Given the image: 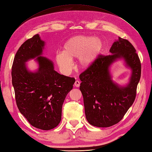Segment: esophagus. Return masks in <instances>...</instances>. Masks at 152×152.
Segmentation results:
<instances>
[{
  "instance_id": "1",
  "label": "esophagus",
  "mask_w": 152,
  "mask_h": 152,
  "mask_svg": "<svg viewBox=\"0 0 152 152\" xmlns=\"http://www.w3.org/2000/svg\"><path fill=\"white\" fill-rule=\"evenodd\" d=\"M80 81H79V80H76L75 82V83H74V86H75V87H77V88H78V87H79V86H80Z\"/></svg>"
}]
</instances>
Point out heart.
Here are the masks:
<instances>
[{"label": "heart", "mask_w": 152, "mask_h": 152, "mask_svg": "<svg viewBox=\"0 0 152 152\" xmlns=\"http://www.w3.org/2000/svg\"><path fill=\"white\" fill-rule=\"evenodd\" d=\"M104 49V42L93 36L78 35L70 38L63 46L62 52L55 56L59 68L65 73L72 68V60L78 58V66L87 69L97 60Z\"/></svg>", "instance_id": "1"}]
</instances>
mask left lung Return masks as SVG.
<instances>
[{
	"label": "left lung",
	"mask_w": 152,
	"mask_h": 152,
	"mask_svg": "<svg viewBox=\"0 0 152 152\" xmlns=\"http://www.w3.org/2000/svg\"><path fill=\"white\" fill-rule=\"evenodd\" d=\"M111 55H100L95 63L79 75L88 122L92 126L107 128L123 119L134 103L141 74V64L136 50L128 40L119 37L110 50ZM124 62L132 72L129 83L122 86L112 79L111 65Z\"/></svg>",
	"instance_id": "obj_1"
}]
</instances>
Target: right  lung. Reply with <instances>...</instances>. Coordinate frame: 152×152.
I'll use <instances>...</instances> for the list:
<instances>
[{"label":"right lung","instance_id":"add662e5","mask_svg":"<svg viewBox=\"0 0 152 152\" xmlns=\"http://www.w3.org/2000/svg\"><path fill=\"white\" fill-rule=\"evenodd\" d=\"M46 43L37 34L18 50L12 66V84L20 112L33 126L43 130L55 128L61 120L62 107L75 79L61 75L53 61L42 56ZM35 59L38 68L26 65Z\"/></svg>","mask_w":152,"mask_h":152}]
</instances>
